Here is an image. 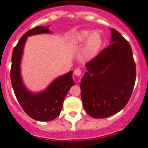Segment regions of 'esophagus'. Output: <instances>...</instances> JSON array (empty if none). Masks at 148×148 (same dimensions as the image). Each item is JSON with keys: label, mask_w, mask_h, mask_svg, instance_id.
Masks as SVG:
<instances>
[{"label": "esophagus", "mask_w": 148, "mask_h": 148, "mask_svg": "<svg viewBox=\"0 0 148 148\" xmlns=\"http://www.w3.org/2000/svg\"><path fill=\"white\" fill-rule=\"evenodd\" d=\"M74 74L76 76H80L82 74V70L80 69H76L74 71Z\"/></svg>", "instance_id": "34e87169"}]
</instances>
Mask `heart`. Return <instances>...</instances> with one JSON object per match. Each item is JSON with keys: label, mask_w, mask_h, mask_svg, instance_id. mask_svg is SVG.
Listing matches in <instances>:
<instances>
[{"label": "heart", "mask_w": 148, "mask_h": 148, "mask_svg": "<svg viewBox=\"0 0 148 148\" xmlns=\"http://www.w3.org/2000/svg\"><path fill=\"white\" fill-rule=\"evenodd\" d=\"M78 42H86L85 47V53L88 58L96 56L103 44V38L98 32H92V30L83 29L77 35Z\"/></svg>", "instance_id": "b5f03b06"}]
</instances>
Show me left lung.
Listing matches in <instances>:
<instances>
[{"mask_svg":"<svg viewBox=\"0 0 148 148\" xmlns=\"http://www.w3.org/2000/svg\"><path fill=\"white\" fill-rule=\"evenodd\" d=\"M110 45L86 64L79 88L83 107L90 116L107 118L127 105L136 82V63L129 42L111 28Z\"/></svg>","mask_w":148,"mask_h":148,"instance_id":"obj_1","label":"left lung"}]
</instances>
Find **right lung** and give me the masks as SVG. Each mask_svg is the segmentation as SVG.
<instances>
[{"label": "right lung", "instance_id": "right-lung-1", "mask_svg": "<svg viewBox=\"0 0 148 148\" xmlns=\"http://www.w3.org/2000/svg\"><path fill=\"white\" fill-rule=\"evenodd\" d=\"M49 27H36L24 33L14 47L12 54L10 78L14 93L24 111L30 118L40 121H52L60 114L63 101L71 87L74 86L72 71L61 76L44 92H29L23 84L20 73V62L27 36L40 33H50Z\"/></svg>", "mask_w": 148, "mask_h": 148}]
</instances>
